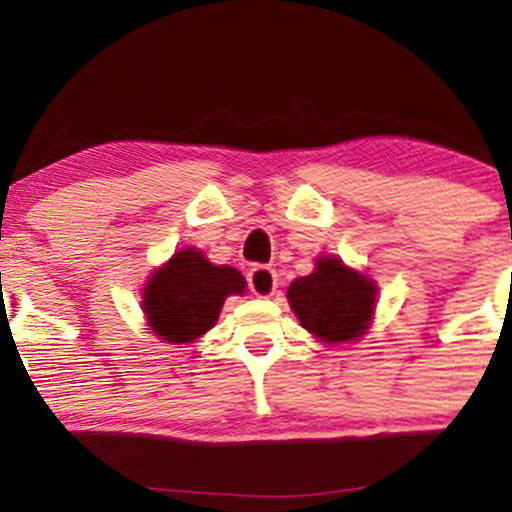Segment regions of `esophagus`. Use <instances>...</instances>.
Instances as JSON below:
<instances>
[{"mask_svg": "<svg viewBox=\"0 0 512 512\" xmlns=\"http://www.w3.org/2000/svg\"><path fill=\"white\" fill-rule=\"evenodd\" d=\"M248 286L257 298H269L276 291V272L272 267L257 264L248 272Z\"/></svg>", "mask_w": 512, "mask_h": 512, "instance_id": "esophagus-1", "label": "esophagus"}]
</instances>
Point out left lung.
<instances>
[{
	"mask_svg": "<svg viewBox=\"0 0 512 512\" xmlns=\"http://www.w3.org/2000/svg\"><path fill=\"white\" fill-rule=\"evenodd\" d=\"M286 296L305 330L325 344H344L366 334L378 286L339 257H320L315 272L291 281Z\"/></svg>",
	"mask_w": 512,
	"mask_h": 512,
	"instance_id": "8db88e82",
	"label": "left lung"
}]
</instances>
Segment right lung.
<instances>
[{"label": "right lung", "instance_id": "add662e5", "mask_svg": "<svg viewBox=\"0 0 512 512\" xmlns=\"http://www.w3.org/2000/svg\"><path fill=\"white\" fill-rule=\"evenodd\" d=\"M231 293H245V276L226 264H211L202 252L185 248L151 274L144 289L149 327L163 342L187 344L216 325Z\"/></svg>", "mask_w": 512, "mask_h": 512}]
</instances>
